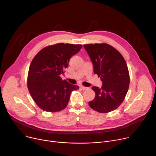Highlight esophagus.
Returning <instances> with one entry per match:
<instances>
[{"label":"esophagus","mask_w":156,"mask_h":156,"mask_svg":"<svg viewBox=\"0 0 156 156\" xmlns=\"http://www.w3.org/2000/svg\"><path fill=\"white\" fill-rule=\"evenodd\" d=\"M80 88H81V90H86L87 88V87H84V86H80Z\"/></svg>","instance_id":"1"}]
</instances>
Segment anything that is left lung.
I'll use <instances>...</instances> for the list:
<instances>
[{"mask_svg": "<svg viewBox=\"0 0 156 156\" xmlns=\"http://www.w3.org/2000/svg\"><path fill=\"white\" fill-rule=\"evenodd\" d=\"M94 66V72L101 78L102 87H92L95 97L88 104L94 110L107 113L117 109L124 101L129 84V75L122 55L107 44L83 45Z\"/></svg>", "mask_w": 156, "mask_h": 156, "instance_id": "left-lung-1", "label": "left lung"}]
</instances>
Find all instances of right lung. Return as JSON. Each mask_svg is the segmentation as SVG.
Masks as SVG:
<instances>
[{
	"label": "right lung",
	"instance_id": "add662e5",
	"mask_svg": "<svg viewBox=\"0 0 156 156\" xmlns=\"http://www.w3.org/2000/svg\"><path fill=\"white\" fill-rule=\"evenodd\" d=\"M82 47L81 45L64 43L42 49L32 60L28 75L29 92L38 107L47 112H57L66 107L71 93L79 88L61 75L68 66L71 57Z\"/></svg>",
	"mask_w": 156,
	"mask_h": 156
}]
</instances>
